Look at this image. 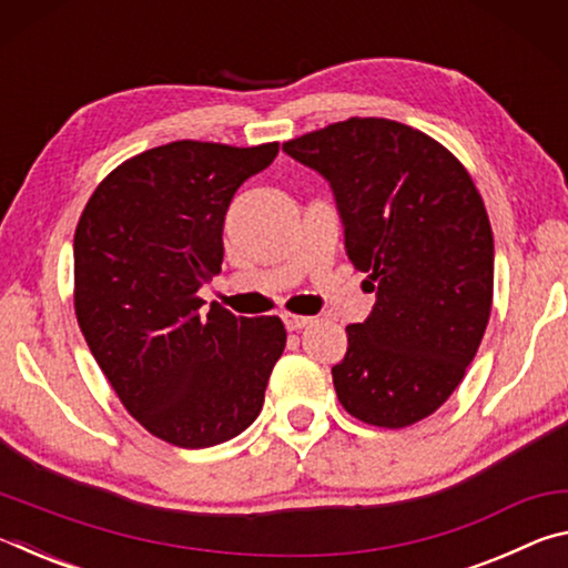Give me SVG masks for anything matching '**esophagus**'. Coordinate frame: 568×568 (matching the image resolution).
I'll list each match as a JSON object with an SVG mask.
<instances>
[{"label": "esophagus", "mask_w": 568, "mask_h": 568, "mask_svg": "<svg viewBox=\"0 0 568 568\" xmlns=\"http://www.w3.org/2000/svg\"><path fill=\"white\" fill-rule=\"evenodd\" d=\"M283 323L287 331H303L307 325L313 323V318H305V315H293V313H285L283 315Z\"/></svg>", "instance_id": "34e87169"}]
</instances>
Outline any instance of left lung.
I'll return each mask as SVG.
<instances>
[{
    "label": "left lung",
    "instance_id": "8db88e82",
    "mask_svg": "<svg viewBox=\"0 0 568 568\" xmlns=\"http://www.w3.org/2000/svg\"><path fill=\"white\" fill-rule=\"evenodd\" d=\"M283 150L331 182L345 253L376 293L368 318L345 328L338 400L371 426L418 423L464 381L491 315L484 200L440 142L393 120L351 118Z\"/></svg>",
    "mask_w": 568,
    "mask_h": 568
}]
</instances>
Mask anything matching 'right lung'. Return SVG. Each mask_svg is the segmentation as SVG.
I'll list each match as a JSON object with an SVG mask.
<instances>
[{
	"label": "right lung",
	"instance_id": "add662e5",
	"mask_svg": "<svg viewBox=\"0 0 568 568\" xmlns=\"http://www.w3.org/2000/svg\"><path fill=\"white\" fill-rule=\"evenodd\" d=\"M275 155L277 142L152 148L114 168L77 223V323L122 406L172 446L243 434L283 355L281 318L203 311L197 295L223 265L230 200Z\"/></svg>",
	"mask_w": 568,
	"mask_h": 568
}]
</instances>
